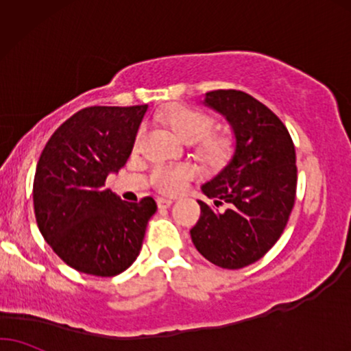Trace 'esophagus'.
Wrapping results in <instances>:
<instances>
[{"label":"esophagus","instance_id":"obj_1","mask_svg":"<svg viewBox=\"0 0 351 351\" xmlns=\"http://www.w3.org/2000/svg\"><path fill=\"white\" fill-rule=\"evenodd\" d=\"M171 204H173L171 199H163V197H158V199H157L158 208H170Z\"/></svg>","mask_w":351,"mask_h":351}]
</instances>
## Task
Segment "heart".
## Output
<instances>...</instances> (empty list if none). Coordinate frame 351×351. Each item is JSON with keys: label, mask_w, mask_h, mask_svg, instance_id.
Wrapping results in <instances>:
<instances>
[{"label": "heart", "mask_w": 351, "mask_h": 351, "mask_svg": "<svg viewBox=\"0 0 351 351\" xmlns=\"http://www.w3.org/2000/svg\"><path fill=\"white\" fill-rule=\"evenodd\" d=\"M163 120L170 125L181 141L186 144H195L202 141L200 154L210 165H223L231 156V141L223 136H208L215 127V121L205 112L191 106H173L163 115ZM144 130L141 128L134 138V149L139 147L143 141ZM197 175L194 165L178 167H157L152 173L154 186L163 194H176L184 189L189 180Z\"/></svg>", "instance_id": "obj_1"}]
</instances>
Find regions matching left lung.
<instances>
[{"label":"left lung","mask_w":351,"mask_h":351,"mask_svg":"<svg viewBox=\"0 0 351 351\" xmlns=\"http://www.w3.org/2000/svg\"><path fill=\"white\" fill-rule=\"evenodd\" d=\"M204 104L228 120L234 156L202 186L213 204L202 200L191 230L195 249L213 265L239 269L260 260L281 237L297 191L295 147L284 123L255 97L237 90L205 95Z\"/></svg>","instance_id":"8db88e82"}]
</instances>
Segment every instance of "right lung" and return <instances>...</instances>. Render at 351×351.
Returning <instances> with one entry per match:
<instances>
[{
    "label": "right lung",
    "mask_w": 351,
    "mask_h": 351,
    "mask_svg": "<svg viewBox=\"0 0 351 351\" xmlns=\"http://www.w3.org/2000/svg\"><path fill=\"white\" fill-rule=\"evenodd\" d=\"M147 104L93 106L53 133L36 163L34 208L45 241L73 269L110 278L141 250L152 197L125 202L104 188L128 160Z\"/></svg>",
    "instance_id": "add662e5"
}]
</instances>
